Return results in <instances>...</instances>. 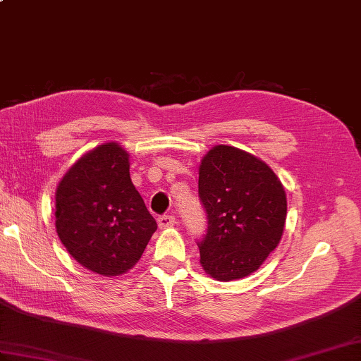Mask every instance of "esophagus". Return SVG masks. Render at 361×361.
Segmentation results:
<instances>
[{
    "mask_svg": "<svg viewBox=\"0 0 361 361\" xmlns=\"http://www.w3.org/2000/svg\"><path fill=\"white\" fill-rule=\"evenodd\" d=\"M175 224H176V221H175L173 216H167V214H164V216L158 217V226L159 228H171Z\"/></svg>",
    "mask_w": 361,
    "mask_h": 361,
    "instance_id": "obj_1",
    "label": "esophagus"
}]
</instances>
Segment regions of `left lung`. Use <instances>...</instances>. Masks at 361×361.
Returning a JSON list of instances; mask_svg holds the SVG:
<instances>
[{
    "label": "left lung",
    "instance_id": "8db88e82",
    "mask_svg": "<svg viewBox=\"0 0 361 361\" xmlns=\"http://www.w3.org/2000/svg\"><path fill=\"white\" fill-rule=\"evenodd\" d=\"M198 197L208 231L198 242L203 270L217 281L255 273L278 247L287 217L282 183L262 159L216 145L202 159Z\"/></svg>",
    "mask_w": 361,
    "mask_h": 361
}]
</instances>
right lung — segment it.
<instances>
[{"mask_svg": "<svg viewBox=\"0 0 361 361\" xmlns=\"http://www.w3.org/2000/svg\"><path fill=\"white\" fill-rule=\"evenodd\" d=\"M128 153L118 142L90 150L56 190V229L66 251L87 270L119 276L147 247L157 221L130 178Z\"/></svg>", "mask_w": 361, "mask_h": 361, "instance_id": "right-lung-1", "label": "right lung"}]
</instances>
